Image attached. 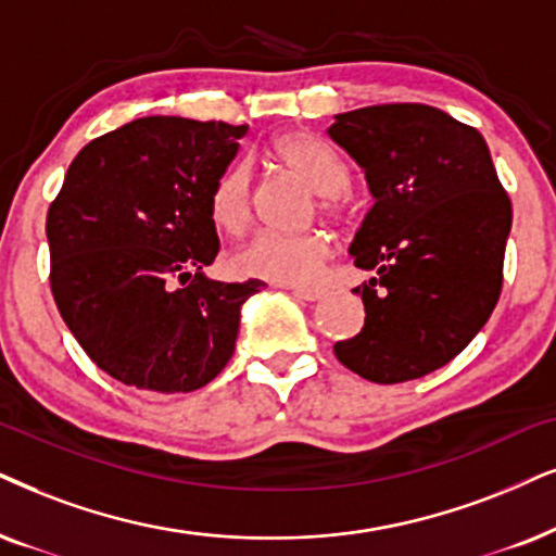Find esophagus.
I'll return each mask as SVG.
<instances>
[{
    "mask_svg": "<svg viewBox=\"0 0 556 556\" xmlns=\"http://www.w3.org/2000/svg\"><path fill=\"white\" fill-rule=\"evenodd\" d=\"M292 294L294 298H300V300H307V302H315V300H320L323 292L320 287H305V285H298V287H292Z\"/></svg>",
    "mask_w": 556,
    "mask_h": 556,
    "instance_id": "obj_1",
    "label": "esophagus"
}]
</instances>
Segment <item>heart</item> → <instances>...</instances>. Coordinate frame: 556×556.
Returning a JSON list of instances; mask_svg holds the SVG:
<instances>
[{
	"label": "heart",
	"mask_w": 556,
	"mask_h": 556,
	"mask_svg": "<svg viewBox=\"0 0 556 556\" xmlns=\"http://www.w3.org/2000/svg\"><path fill=\"white\" fill-rule=\"evenodd\" d=\"M274 156L287 172L318 192V207L336 223H349L354 215L346 189L349 168L318 138L307 132H290L274 143ZM210 215L226 233H243L254 220V174L245 161L223 168L210 189ZM330 254L328 236L318 228L300 233L262 230L233 256L236 269L245 277H258L277 285H307L318 277Z\"/></svg>",
	"instance_id": "obj_1"
}]
</instances>
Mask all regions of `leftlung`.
I'll list each match as a JSON object with an SVG mask.
<instances>
[{"label":"left lung","instance_id":"1","mask_svg":"<svg viewBox=\"0 0 556 556\" xmlns=\"http://www.w3.org/2000/svg\"><path fill=\"white\" fill-rule=\"evenodd\" d=\"M328 136L364 168L375 205L351 243L364 328L333 346L343 367L397 384L444 367L480 333L503 287L513 210L488 143L428 104L336 115Z\"/></svg>","mask_w":556,"mask_h":556}]
</instances>
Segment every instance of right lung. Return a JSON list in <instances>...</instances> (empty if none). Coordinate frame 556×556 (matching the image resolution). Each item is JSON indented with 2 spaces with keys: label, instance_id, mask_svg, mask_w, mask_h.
<instances>
[{
  "label": "right lung",
  "instance_id": "obj_1",
  "mask_svg": "<svg viewBox=\"0 0 556 556\" xmlns=\"http://www.w3.org/2000/svg\"><path fill=\"white\" fill-rule=\"evenodd\" d=\"M245 125L140 117L76 153L48 207L51 292L87 356L123 384L192 392L236 349L241 305L264 287L215 282L210 189Z\"/></svg>",
  "mask_w": 556,
  "mask_h": 556
}]
</instances>
